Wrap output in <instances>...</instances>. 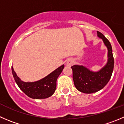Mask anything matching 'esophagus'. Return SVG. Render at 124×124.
Here are the masks:
<instances>
[{
	"label": "esophagus",
	"instance_id": "esophagus-1",
	"mask_svg": "<svg viewBox=\"0 0 124 124\" xmlns=\"http://www.w3.org/2000/svg\"><path fill=\"white\" fill-rule=\"evenodd\" d=\"M74 60H73V59L69 58L68 60H67L66 64H67V65L70 66L72 65V64H74Z\"/></svg>",
	"mask_w": 124,
	"mask_h": 124
}]
</instances>
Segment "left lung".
I'll use <instances>...</instances> for the list:
<instances>
[{"label":"left lung","mask_w":124,"mask_h":124,"mask_svg":"<svg viewBox=\"0 0 124 124\" xmlns=\"http://www.w3.org/2000/svg\"><path fill=\"white\" fill-rule=\"evenodd\" d=\"M97 36L103 40L108 49V61L103 68L97 72H93L82 65H74L72 77L77 90L83 93H95L102 88L110 80L114 68V58L111 45L102 33L97 31Z\"/></svg>","instance_id":"obj_1"}]
</instances>
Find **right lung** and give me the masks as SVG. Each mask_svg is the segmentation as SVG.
Instances as JSON below:
<instances>
[{"instance_id": "right-lung-1", "label": "right lung", "mask_w": 124, "mask_h": 124, "mask_svg": "<svg viewBox=\"0 0 124 124\" xmlns=\"http://www.w3.org/2000/svg\"><path fill=\"white\" fill-rule=\"evenodd\" d=\"M64 68L63 64L44 78L34 82H23L17 76L13 67L11 70L15 82L26 95L31 99H41L48 98L54 94L56 89V80Z\"/></svg>"}]
</instances>
